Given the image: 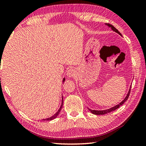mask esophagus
Returning a JSON list of instances; mask_svg holds the SVG:
<instances>
[{
    "label": "esophagus",
    "instance_id": "obj_1",
    "mask_svg": "<svg viewBox=\"0 0 146 146\" xmlns=\"http://www.w3.org/2000/svg\"><path fill=\"white\" fill-rule=\"evenodd\" d=\"M67 75L69 77H73V76H75L76 75V71L75 69L71 68L70 70H69L67 73Z\"/></svg>",
    "mask_w": 146,
    "mask_h": 146
}]
</instances>
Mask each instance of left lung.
I'll use <instances>...</instances> for the list:
<instances>
[{
	"instance_id": "left-lung-1",
	"label": "left lung",
	"mask_w": 146,
	"mask_h": 146,
	"mask_svg": "<svg viewBox=\"0 0 146 146\" xmlns=\"http://www.w3.org/2000/svg\"><path fill=\"white\" fill-rule=\"evenodd\" d=\"M106 24V25H107V26H108L109 27H110V28H111L113 31H115V32H117V33H118V34L122 36V35H121V33H120V32L118 31L117 30V29L115 28L114 26H113V25H111V24ZM130 91H131V87H130V89H129V91H128V93H127V96H126V97H125V98H124V99H123L120 104H118V105L114 106V107H113V108H110V109H108V110H102V111L91 110H90V109H89V110H90V111L93 113V114L97 115H104V114H106V113H110V112H111V111H115V110H117V109H118V108H119L120 106H122V105L124 103V102H125V101H126V100H127V98H128V97H129V96Z\"/></svg>"
}]
</instances>
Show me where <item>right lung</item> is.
<instances>
[{
    "instance_id": "1",
    "label": "right lung",
    "mask_w": 146,
    "mask_h": 146,
    "mask_svg": "<svg viewBox=\"0 0 146 146\" xmlns=\"http://www.w3.org/2000/svg\"><path fill=\"white\" fill-rule=\"evenodd\" d=\"M64 81H65V78H64V79H63V82H64ZM62 106H63V98H62V104H61V106H60V108H59V110H58V111L56 112L55 115H53L52 117H51L50 118H46V119H44V120H53L54 118H55L56 117H57V116L58 115V114H59V113H60V110H61V109H62Z\"/></svg>"
}]
</instances>
